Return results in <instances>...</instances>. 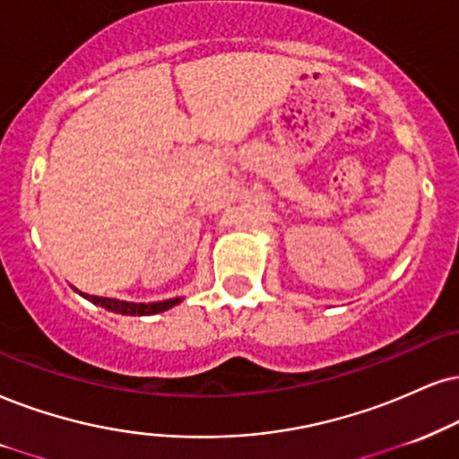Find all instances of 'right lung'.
<instances>
[{
  "instance_id": "add662e5",
  "label": "right lung",
  "mask_w": 459,
  "mask_h": 459,
  "mask_svg": "<svg viewBox=\"0 0 459 459\" xmlns=\"http://www.w3.org/2000/svg\"><path fill=\"white\" fill-rule=\"evenodd\" d=\"M78 291V290H76ZM81 293V291H78ZM82 298H87L89 302L98 304V307L110 310V313H121V315H129V316H144V315H157L163 313V310L177 307V304L183 302V298H172V299H163V302H126V299H117V298H100V296H89V293H81Z\"/></svg>"
}]
</instances>
